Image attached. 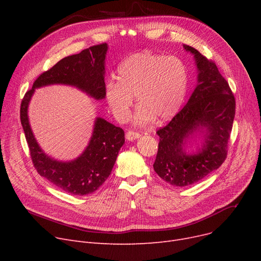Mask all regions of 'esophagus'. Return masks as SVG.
I'll use <instances>...</instances> for the list:
<instances>
[{"mask_svg":"<svg viewBox=\"0 0 261 261\" xmlns=\"http://www.w3.org/2000/svg\"><path fill=\"white\" fill-rule=\"evenodd\" d=\"M140 136H141V134L139 132H135V131H132V130H130L126 133V138H127L128 141L136 140V139H139Z\"/></svg>","mask_w":261,"mask_h":261,"instance_id":"34e87169","label":"esophagus"}]
</instances>
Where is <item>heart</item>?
<instances>
[{
    "mask_svg": "<svg viewBox=\"0 0 261 261\" xmlns=\"http://www.w3.org/2000/svg\"><path fill=\"white\" fill-rule=\"evenodd\" d=\"M116 79L106 86V98L114 116L125 120L136 96L138 125L155 117L165 120L173 116L186 97L188 72L181 59L148 50L129 55L117 66Z\"/></svg>",
    "mask_w": 261,
    "mask_h": 261,
    "instance_id": "b5f03b06",
    "label": "heart"
}]
</instances>
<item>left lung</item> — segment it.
I'll use <instances>...</instances> for the list:
<instances>
[{
  "instance_id": "obj_1",
  "label": "left lung",
  "mask_w": 261,
  "mask_h": 261,
  "mask_svg": "<svg viewBox=\"0 0 261 261\" xmlns=\"http://www.w3.org/2000/svg\"><path fill=\"white\" fill-rule=\"evenodd\" d=\"M184 47L195 55L198 86L181 111L156 131L160 142L153 164L159 176L176 187L195 184L222 165L236 111L235 96L216 63L193 46ZM198 126L208 130L205 144L199 153L187 155L184 140Z\"/></svg>"
}]
</instances>
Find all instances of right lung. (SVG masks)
Instances as JSON below:
<instances>
[{
  "label": "right lung",
  "instance_id": "add662e5",
  "mask_svg": "<svg viewBox=\"0 0 261 261\" xmlns=\"http://www.w3.org/2000/svg\"><path fill=\"white\" fill-rule=\"evenodd\" d=\"M107 48L106 43L93 45L61 59L35 80L33 88L25 93L21 101V123L35 169L59 189L75 196L92 194L105 183L125 143V132L107 120L97 118L85 152L73 162H57L46 156L38 146L27 118V107L36 88L53 84L76 86L96 99L105 98Z\"/></svg>",
  "mask_w": 261,
  "mask_h": 261
}]
</instances>
